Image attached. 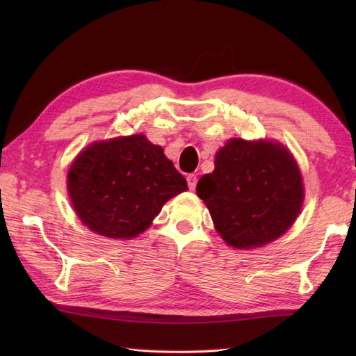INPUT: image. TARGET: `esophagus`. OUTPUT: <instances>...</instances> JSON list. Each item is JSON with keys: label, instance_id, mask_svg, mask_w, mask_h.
<instances>
[{"label": "esophagus", "instance_id": "34e87169", "mask_svg": "<svg viewBox=\"0 0 356 356\" xmlns=\"http://www.w3.org/2000/svg\"><path fill=\"white\" fill-rule=\"evenodd\" d=\"M186 182H188V188H190L191 191H194L195 190V185H197V177H195L194 174H188Z\"/></svg>", "mask_w": 356, "mask_h": 356}]
</instances>
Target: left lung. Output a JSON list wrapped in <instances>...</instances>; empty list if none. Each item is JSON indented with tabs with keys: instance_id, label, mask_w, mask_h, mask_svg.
I'll return each mask as SVG.
<instances>
[{
	"instance_id": "left-lung-1",
	"label": "left lung",
	"mask_w": 356,
	"mask_h": 356,
	"mask_svg": "<svg viewBox=\"0 0 356 356\" xmlns=\"http://www.w3.org/2000/svg\"><path fill=\"white\" fill-rule=\"evenodd\" d=\"M214 165L213 172L200 177L197 195L229 246L268 245L297 220L303 179L282 143L231 139L217 151Z\"/></svg>"
}]
</instances>
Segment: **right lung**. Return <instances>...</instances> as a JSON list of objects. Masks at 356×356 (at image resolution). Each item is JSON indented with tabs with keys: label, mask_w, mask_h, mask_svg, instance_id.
<instances>
[{
	"label": "right lung",
	"mask_w": 356,
	"mask_h": 356,
	"mask_svg": "<svg viewBox=\"0 0 356 356\" xmlns=\"http://www.w3.org/2000/svg\"><path fill=\"white\" fill-rule=\"evenodd\" d=\"M67 190L81 222L108 238H133L188 190L162 147L143 134L95 142L74 159Z\"/></svg>",
	"instance_id": "1"
}]
</instances>
